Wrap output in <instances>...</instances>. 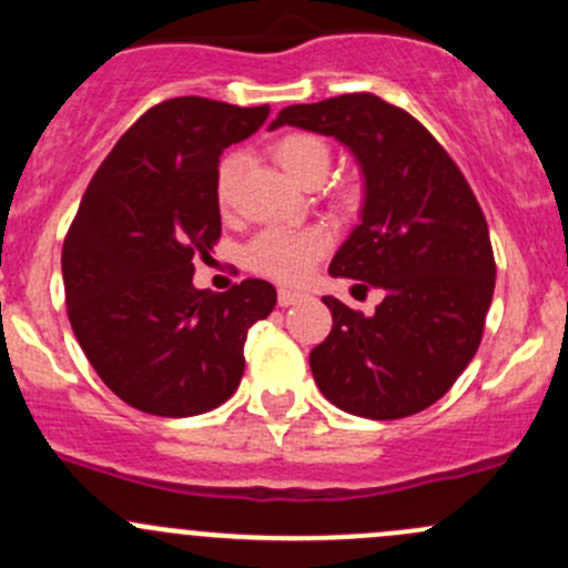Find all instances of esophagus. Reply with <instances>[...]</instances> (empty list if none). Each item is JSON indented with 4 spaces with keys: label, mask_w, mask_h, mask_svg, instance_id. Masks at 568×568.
<instances>
[{
    "label": "esophagus",
    "mask_w": 568,
    "mask_h": 568,
    "mask_svg": "<svg viewBox=\"0 0 568 568\" xmlns=\"http://www.w3.org/2000/svg\"><path fill=\"white\" fill-rule=\"evenodd\" d=\"M302 300L300 291H291V288H280L277 291V302L280 307H288V305H296V302Z\"/></svg>",
    "instance_id": "obj_1"
}]
</instances>
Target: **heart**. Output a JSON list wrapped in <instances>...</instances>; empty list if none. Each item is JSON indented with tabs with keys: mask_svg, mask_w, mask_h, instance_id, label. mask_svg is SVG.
I'll use <instances>...</instances> for the list:
<instances>
[{
	"mask_svg": "<svg viewBox=\"0 0 568 568\" xmlns=\"http://www.w3.org/2000/svg\"><path fill=\"white\" fill-rule=\"evenodd\" d=\"M280 168L300 183L321 181L329 170L332 151L324 136L311 131H291L272 145ZM239 162L225 156L214 175V200L222 214L233 209ZM329 247V233L324 227H268L252 239L247 247V263L252 272L266 274L280 283H300L313 263Z\"/></svg>",
	"mask_w": 568,
	"mask_h": 568,
	"instance_id": "obj_1",
	"label": "heart"
}]
</instances>
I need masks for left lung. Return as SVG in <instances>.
<instances>
[{"label":"left lung","instance_id":"8db88e82","mask_svg":"<svg viewBox=\"0 0 568 568\" xmlns=\"http://www.w3.org/2000/svg\"><path fill=\"white\" fill-rule=\"evenodd\" d=\"M335 136L363 164V222L329 274L382 288L374 316L324 296L332 332L311 352L318 390L348 415L398 420L454 387L495 294L486 216L432 131L374 93L285 106L272 123Z\"/></svg>","mask_w":568,"mask_h":568}]
</instances>
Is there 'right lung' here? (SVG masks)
Returning a JSON list of instances; mask_svg holds the SVG:
<instances>
[{
  "instance_id": "right-lung-1",
  "label": "right lung",
  "mask_w": 568,
  "mask_h": 568,
  "mask_svg": "<svg viewBox=\"0 0 568 568\" xmlns=\"http://www.w3.org/2000/svg\"><path fill=\"white\" fill-rule=\"evenodd\" d=\"M268 106L181 95L151 106L104 159L62 244L68 321L101 382L134 409H216L244 374V341L274 311L266 280L192 285L222 236L214 175Z\"/></svg>"
}]
</instances>
